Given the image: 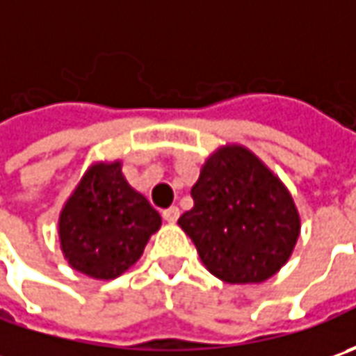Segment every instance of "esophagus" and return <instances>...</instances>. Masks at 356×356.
Wrapping results in <instances>:
<instances>
[{
	"mask_svg": "<svg viewBox=\"0 0 356 356\" xmlns=\"http://www.w3.org/2000/svg\"><path fill=\"white\" fill-rule=\"evenodd\" d=\"M162 218H164L168 224H174V222L180 218V210H178L176 206H172V208H168V210H164V212H162Z\"/></svg>",
	"mask_w": 356,
	"mask_h": 356,
	"instance_id": "34e87169",
	"label": "esophagus"
}]
</instances>
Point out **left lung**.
<instances>
[{
  "label": "left lung",
  "mask_w": 356,
  "mask_h": 356,
  "mask_svg": "<svg viewBox=\"0 0 356 356\" xmlns=\"http://www.w3.org/2000/svg\"><path fill=\"white\" fill-rule=\"evenodd\" d=\"M192 198L194 208L178 226L218 280L264 283L291 257L301 232L299 210L280 176L250 148L218 146L202 164Z\"/></svg>",
  "instance_id": "8db88e82"
}]
</instances>
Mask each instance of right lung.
I'll list each match as a JSON object with an SVG mask.
<instances>
[{"instance_id":"1","label":"right lung","mask_w":356,"mask_h":356,"mask_svg":"<svg viewBox=\"0 0 356 356\" xmlns=\"http://www.w3.org/2000/svg\"><path fill=\"white\" fill-rule=\"evenodd\" d=\"M162 226L160 213L127 182L122 162H95L59 213L61 252L75 271L115 280L134 266Z\"/></svg>"}]
</instances>
